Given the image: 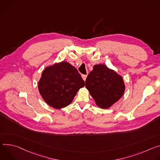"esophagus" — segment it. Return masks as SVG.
Instances as JSON below:
<instances>
[{
    "mask_svg": "<svg viewBox=\"0 0 160 160\" xmlns=\"http://www.w3.org/2000/svg\"><path fill=\"white\" fill-rule=\"evenodd\" d=\"M86 78H87V75H82V78L84 81H86Z\"/></svg>",
    "mask_w": 160,
    "mask_h": 160,
    "instance_id": "34e87169",
    "label": "esophagus"
}]
</instances>
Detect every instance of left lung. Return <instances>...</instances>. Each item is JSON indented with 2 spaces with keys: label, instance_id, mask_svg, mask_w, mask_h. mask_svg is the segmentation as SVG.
Wrapping results in <instances>:
<instances>
[{
  "label": "left lung",
  "instance_id": "8db88e82",
  "mask_svg": "<svg viewBox=\"0 0 160 160\" xmlns=\"http://www.w3.org/2000/svg\"><path fill=\"white\" fill-rule=\"evenodd\" d=\"M85 83L96 105L102 109L111 108L122 97L125 91L122 76L103 64L93 66Z\"/></svg>",
  "mask_w": 160,
  "mask_h": 160
}]
</instances>
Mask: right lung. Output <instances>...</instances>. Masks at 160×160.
<instances>
[{
  "label": "right lung",
  "instance_id": "obj_1",
  "mask_svg": "<svg viewBox=\"0 0 160 160\" xmlns=\"http://www.w3.org/2000/svg\"><path fill=\"white\" fill-rule=\"evenodd\" d=\"M84 85L78 70L68 62L62 61L44 69L38 82V89L48 105L60 109L72 102Z\"/></svg>",
  "mask_w": 160,
  "mask_h": 160
}]
</instances>
